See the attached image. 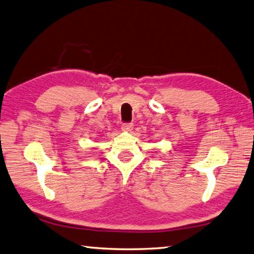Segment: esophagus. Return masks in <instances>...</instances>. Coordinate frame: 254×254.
Returning <instances> with one entry per match:
<instances>
[{
	"label": "esophagus",
	"mask_w": 254,
	"mask_h": 254,
	"mask_svg": "<svg viewBox=\"0 0 254 254\" xmlns=\"http://www.w3.org/2000/svg\"><path fill=\"white\" fill-rule=\"evenodd\" d=\"M132 128H133V125L131 123H125L122 125L123 131H130V130H132Z\"/></svg>",
	"instance_id": "1"
}]
</instances>
